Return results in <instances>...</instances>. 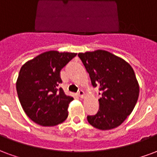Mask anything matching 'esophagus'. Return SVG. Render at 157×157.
I'll return each instance as SVG.
<instances>
[{"mask_svg":"<svg viewBox=\"0 0 157 157\" xmlns=\"http://www.w3.org/2000/svg\"><path fill=\"white\" fill-rule=\"evenodd\" d=\"M78 97L83 99V97H84V92H83V90H79V91L78 92Z\"/></svg>","mask_w":157,"mask_h":157,"instance_id":"34e87169","label":"esophagus"}]
</instances>
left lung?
I'll use <instances>...</instances> for the list:
<instances>
[{
    "label": "left lung",
    "mask_w": 157,
    "mask_h": 157,
    "mask_svg": "<svg viewBox=\"0 0 157 157\" xmlns=\"http://www.w3.org/2000/svg\"><path fill=\"white\" fill-rule=\"evenodd\" d=\"M78 56L99 90V109L88 115L92 126L101 130L120 126L133 111L139 97V83L133 68L123 58L105 50L79 52Z\"/></svg>",
    "instance_id": "1"
}]
</instances>
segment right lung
I'll list each match as a JSON object with an SVG mask.
<instances>
[{"instance_id": "obj_1", "label": "right lung", "mask_w": 157, "mask_h": 157, "mask_svg": "<svg viewBox=\"0 0 157 157\" xmlns=\"http://www.w3.org/2000/svg\"><path fill=\"white\" fill-rule=\"evenodd\" d=\"M77 55L48 51L27 61L21 67L17 92L26 115L42 126L61 124L68 115V104L74 99L62 88L60 71Z\"/></svg>"}]
</instances>
